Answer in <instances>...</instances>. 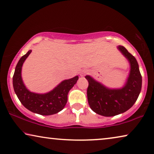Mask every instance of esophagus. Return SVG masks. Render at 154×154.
Returning a JSON list of instances; mask_svg holds the SVG:
<instances>
[{"label":"esophagus","mask_w":154,"mask_h":154,"mask_svg":"<svg viewBox=\"0 0 154 154\" xmlns=\"http://www.w3.org/2000/svg\"><path fill=\"white\" fill-rule=\"evenodd\" d=\"M88 73V71L86 70H82L81 71V72H80V76L81 77H83V76H84V75H86Z\"/></svg>","instance_id":"esophagus-1"}]
</instances>
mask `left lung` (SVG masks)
<instances>
[{
	"label": "left lung",
	"instance_id": "8db88e82",
	"mask_svg": "<svg viewBox=\"0 0 154 154\" xmlns=\"http://www.w3.org/2000/svg\"><path fill=\"white\" fill-rule=\"evenodd\" d=\"M130 63V72L124 86L120 88H110L89 75L87 98L88 105L96 114L104 116H114L126 112L132 107L142 89V75L137 60L123 46L117 47Z\"/></svg>",
	"mask_w": 154,
	"mask_h": 154
}]
</instances>
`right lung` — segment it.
Here are the masks:
<instances>
[{"label":"right lung","mask_w":154,"mask_h":154,"mask_svg":"<svg viewBox=\"0 0 154 154\" xmlns=\"http://www.w3.org/2000/svg\"><path fill=\"white\" fill-rule=\"evenodd\" d=\"M31 51L32 50H29L17 63L12 78L14 92L21 104L31 112L40 115H52L61 111L66 106L68 92L77 83L79 77L75 76L63 80L53 90L46 94L30 91L23 84L21 69L25 60Z\"/></svg>","instance_id":"1"}]
</instances>
